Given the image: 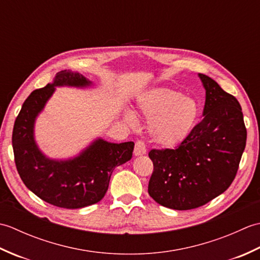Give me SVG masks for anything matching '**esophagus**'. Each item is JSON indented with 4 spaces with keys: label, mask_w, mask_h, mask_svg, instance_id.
Instances as JSON below:
<instances>
[{
    "label": "esophagus",
    "mask_w": 260,
    "mask_h": 260,
    "mask_svg": "<svg viewBox=\"0 0 260 260\" xmlns=\"http://www.w3.org/2000/svg\"><path fill=\"white\" fill-rule=\"evenodd\" d=\"M144 154H146V146H145V144L142 141H137L135 143L134 155L135 156H140V155H144Z\"/></svg>",
    "instance_id": "esophagus-1"
}]
</instances>
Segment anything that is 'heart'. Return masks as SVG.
Returning <instances> with one entry per match:
<instances>
[{"instance_id":"b5f03b06","label":"heart","mask_w":260,"mask_h":260,"mask_svg":"<svg viewBox=\"0 0 260 260\" xmlns=\"http://www.w3.org/2000/svg\"><path fill=\"white\" fill-rule=\"evenodd\" d=\"M137 107L148 119V134L155 144L174 147L183 143L194 129L200 116V106L194 98L167 87H156L137 98ZM126 121L134 125L133 110L124 108Z\"/></svg>"}]
</instances>
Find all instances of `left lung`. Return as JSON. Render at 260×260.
I'll use <instances>...</instances> for the list:
<instances>
[{"instance_id":"8db88e82","label":"left lung","mask_w":260,"mask_h":260,"mask_svg":"<svg viewBox=\"0 0 260 260\" xmlns=\"http://www.w3.org/2000/svg\"><path fill=\"white\" fill-rule=\"evenodd\" d=\"M206 90L203 119L175 150H152L148 194L174 210H190L228 189L246 147L247 131L238 101L210 77L198 74Z\"/></svg>"}]
</instances>
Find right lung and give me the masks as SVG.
I'll return each instance as SVG.
<instances>
[{
    "label": "right lung",
    "instance_id": "1",
    "mask_svg": "<svg viewBox=\"0 0 260 260\" xmlns=\"http://www.w3.org/2000/svg\"><path fill=\"white\" fill-rule=\"evenodd\" d=\"M57 87L88 89L95 84L79 73L63 70L46 87L31 92L13 127L15 165L25 186L43 201L59 208L79 209L102 200L115 168L132 158L134 143H112L97 137L77 155H46L36 141V121Z\"/></svg>",
    "mask_w": 260,
    "mask_h": 260
}]
</instances>
